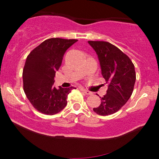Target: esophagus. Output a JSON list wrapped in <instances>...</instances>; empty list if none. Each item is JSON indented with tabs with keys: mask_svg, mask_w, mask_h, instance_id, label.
Masks as SVG:
<instances>
[{
	"mask_svg": "<svg viewBox=\"0 0 159 159\" xmlns=\"http://www.w3.org/2000/svg\"><path fill=\"white\" fill-rule=\"evenodd\" d=\"M80 90H81L82 91H83V92H84V93H85L86 95H91V94H92V93H91L90 91L86 90V89H84V88H80Z\"/></svg>",
	"mask_w": 159,
	"mask_h": 159,
	"instance_id": "1",
	"label": "esophagus"
}]
</instances>
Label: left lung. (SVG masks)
I'll return each instance as SVG.
<instances>
[{"label":"left lung","instance_id":"left-lung-1","mask_svg":"<svg viewBox=\"0 0 159 159\" xmlns=\"http://www.w3.org/2000/svg\"><path fill=\"white\" fill-rule=\"evenodd\" d=\"M96 52L101 74L108 84L101 103L93 111L101 116L114 114L127 103L133 92L136 80L134 66L120 49L105 41H88Z\"/></svg>","mask_w":159,"mask_h":159}]
</instances>
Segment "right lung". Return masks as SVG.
<instances>
[{
    "instance_id": "right-lung-1",
    "label": "right lung",
    "mask_w": 159,
    "mask_h": 159,
    "mask_svg": "<svg viewBox=\"0 0 159 159\" xmlns=\"http://www.w3.org/2000/svg\"><path fill=\"white\" fill-rule=\"evenodd\" d=\"M77 40L50 38L30 52L24 66L23 87L27 98L40 113L53 115L64 109L74 87L56 89L53 84L65 52Z\"/></svg>"
}]
</instances>
